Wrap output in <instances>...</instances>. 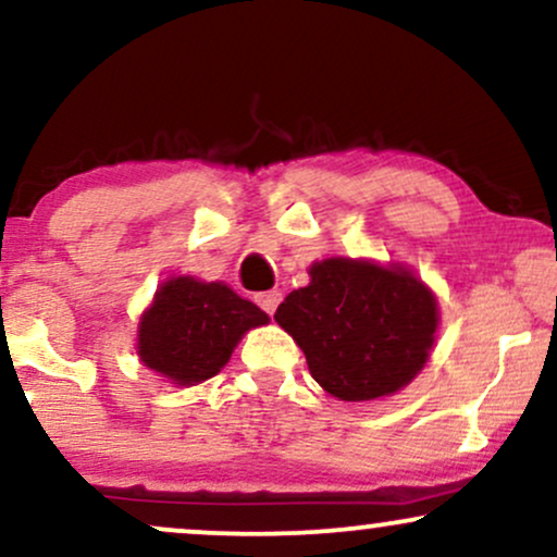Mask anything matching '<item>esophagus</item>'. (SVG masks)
Listing matches in <instances>:
<instances>
[{"label":"esophagus","instance_id":"34e87169","mask_svg":"<svg viewBox=\"0 0 557 557\" xmlns=\"http://www.w3.org/2000/svg\"><path fill=\"white\" fill-rule=\"evenodd\" d=\"M280 300H283V293H280V290H267V293H259V296H257V304L264 308V311L270 313V317H272L274 311H277Z\"/></svg>","mask_w":557,"mask_h":557}]
</instances>
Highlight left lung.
Masks as SVG:
<instances>
[{"label": "left lung", "instance_id": "left-lung-1", "mask_svg": "<svg viewBox=\"0 0 557 557\" xmlns=\"http://www.w3.org/2000/svg\"><path fill=\"white\" fill-rule=\"evenodd\" d=\"M311 283L277 306L317 384L332 397L368 401L399 392L423 371L438 330V304L405 267L324 259Z\"/></svg>", "mask_w": 557, "mask_h": 557}]
</instances>
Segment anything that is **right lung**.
I'll list each match as a JSON object with an SVG mask.
<instances>
[{"label":"right lung","mask_w":557,"mask_h":557,"mask_svg":"<svg viewBox=\"0 0 557 557\" xmlns=\"http://www.w3.org/2000/svg\"><path fill=\"white\" fill-rule=\"evenodd\" d=\"M267 321L259 306L225 283L171 277L143 313L137 355L171 384H202L220 373L246 332Z\"/></svg>","instance_id":"obj_1"}]
</instances>
